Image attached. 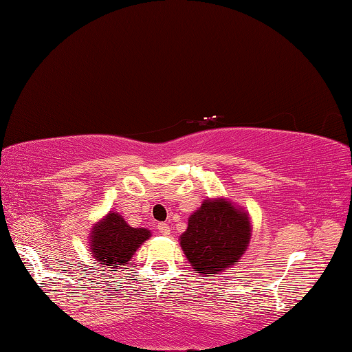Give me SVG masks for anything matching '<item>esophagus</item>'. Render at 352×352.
Wrapping results in <instances>:
<instances>
[{"label":"esophagus","instance_id":"obj_1","mask_svg":"<svg viewBox=\"0 0 352 352\" xmlns=\"http://www.w3.org/2000/svg\"><path fill=\"white\" fill-rule=\"evenodd\" d=\"M158 231H160V234L169 236L170 234V226L168 223H158Z\"/></svg>","mask_w":352,"mask_h":352}]
</instances>
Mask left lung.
<instances>
[{"mask_svg":"<svg viewBox=\"0 0 352 352\" xmlns=\"http://www.w3.org/2000/svg\"><path fill=\"white\" fill-rule=\"evenodd\" d=\"M250 237L248 214L226 199H212L190 214L180 245L199 275L214 276L239 262Z\"/></svg>","mask_w":352,"mask_h":352,"instance_id":"left-lung-1","label":"left lung"}]
</instances>
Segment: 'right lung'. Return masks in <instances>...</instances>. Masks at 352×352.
<instances>
[{
    "label": "right lung",
    "mask_w": 352,
    "mask_h": 352,
    "mask_svg": "<svg viewBox=\"0 0 352 352\" xmlns=\"http://www.w3.org/2000/svg\"><path fill=\"white\" fill-rule=\"evenodd\" d=\"M151 236L148 230L133 228L118 212H109L94 223L90 233L91 256L102 267L118 269L119 265L127 264Z\"/></svg>",
    "instance_id": "add662e5"
}]
</instances>
